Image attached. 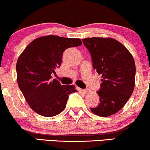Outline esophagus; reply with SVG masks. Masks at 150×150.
<instances>
[{
	"instance_id": "1",
	"label": "esophagus",
	"mask_w": 150,
	"mask_h": 150,
	"mask_svg": "<svg viewBox=\"0 0 150 150\" xmlns=\"http://www.w3.org/2000/svg\"><path fill=\"white\" fill-rule=\"evenodd\" d=\"M82 91L85 94H87V93L90 92V89H82Z\"/></svg>"
}]
</instances>
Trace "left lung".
I'll return each mask as SVG.
<instances>
[{
    "label": "left lung",
    "instance_id": "left-lung-1",
    "mask_svg": "<svg viewBox=\"0 0 150 150\" xmlns=\"http://www.w3.org/2000/svg\"><path fill=\"white\" fill-rule=\"evenodd\" d=\"M82 42L90 53L93 68L102 77L97 92L100 103L90 109L97 116H111L124 106L133 92V57L121 43L112 38H86Z\"/></svg>",
    "mask_w": 150,
    "mask_h": 150
}]
</instances>
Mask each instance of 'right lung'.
I'll return each instance as SVG.
<instances>
[{"mask_svg":"<svg viewBox=\"0 0 150 150\" xmlns=\"http://www.w3.org/2000/svg\"><path fill=\"white\" fill-rule=\"evenodd\" d=\"M82 45L80 39L49 35L34 39L18 58L16 65L19 88L33 111L45 117L56 116L66 106L75 85H61L51 74L61 64L68 48Z\"/></svg>","mask_w":150,"mask_h":150,"instance_id":"1","label":"right lung"}]
</instances>
